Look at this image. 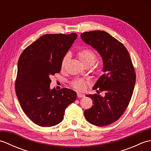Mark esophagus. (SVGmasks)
<instances>
[{"mask_svg": "<svg viewBox=\"0 0 151 151\" xmlns=\"http://www.w3.org/2000/svg\"><path fill=\"white\" fill-rule=\"evenodd\" d=\"M77 97H78V98H82V97H84V95L82 94V93H81L78 92V93H77Z\"/></svg>", "mask_w": 151, "mask_h": 151, "instance_id": "34e87169", "label": "esophagus"}]
</instances>
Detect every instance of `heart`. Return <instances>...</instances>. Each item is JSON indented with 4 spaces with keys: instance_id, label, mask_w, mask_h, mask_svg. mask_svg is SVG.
<instances>
[{
    "instance_id": "heart-1",
    "label": "heart",
    "mask_w": 151,
    "mask_h": 151,
    "mask_svg": "<svg viewBox=\"0 0 151 151\" xmlns=\"http://www.w3.org/2000/svg\"><path fill=\"white\" fill-rule=\"evenodd\" d=\"M77 55L79 58L80 60L81 61L82 63L86 65H93L95 63L96 60H97V56L96 54L93 52L92 50L88 49H84L82 50H80ZM70 54L69 53L66 54L65 56H63V59L62 60V63H61V67L63 69L64 66L65 65L67 61L69 59ZM101 70H97V73L100 74ZM72 86L74 88L77 89V90L82 91L84 90L86 86V82L84 80L82 79H76L72 83Z\"/></svg>"
}]
</instances>
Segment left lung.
<instances>
[{"label":"left lung","mask_w":151,"mask_h":151,"mask_svg":"<svg viewBox=\"0 0 151 151\" xmlns=\"http://www.w3.org/2000/svg\"><path fill=\"white\" fill-rule=\"evenodd\" d=\"M82 40L97 51L103 61L104 74L93 89L99 94L86 95L93 101L92 106L84 111L89 123L98 127L114 123L123 114L129 105L136 83V73L126 48L104 31L93 30L81 34Z\"/></svg>","instance_id":"1"}]
</instances>
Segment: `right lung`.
Masks as SVG:
<instances>
[{"label":"right lung","instance_id":"obj_1","mask_svg":"<svg viewBox=\"0 0 151 151\" xmlns=\"http://www.w3.org/2000/svg\"><path fill=\"white\" fill-rule=\"evenodd\" d=\"M77 34H45L30 45L17 64L15 92L22 110L35 124L52 127L63 119L66 108L75 101L76 93L51 89L50 77L61 70L63 56Z\"/></svg>","mask_w":151,"mask_h":151}]
</instances>
